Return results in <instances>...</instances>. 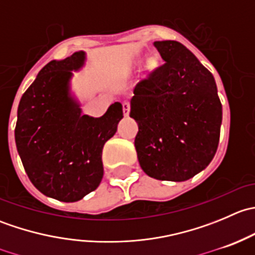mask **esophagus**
I'll return each mask as SVG.
<instances>
[{
  "mask_svg": "<svg viewBox=\"0 0 255 255\" xmlns=\"http://www.w3.org/2000/svg\"><path fill=\"white\" fill-rule=\"evenodd\" d=\"M122 107H123V115H125L126 117H127V116L129 115V110H130L129 102H123Z\"/></svg>",
  "mask_w": 255,
  "mask_h": 255,
  "instance_id": "1",
  "label": "esophagus"
}]
</instances>
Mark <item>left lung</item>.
Masks as SVG:
<instances>
[{"label": "left lung", "mask_w": 255, "mask_h": 255, "mask_svg": "<svg viewBox=\"0 0 255 255\" xmlns=\"http://www.w3.org/2000/svg\"><path fill=\"white\" fill-rule=\"evenodd\" d=\"M165 63L134 87L129 116L144 173L185 181L211 163L220 142L222 105L213 75L185 45L154 42Z\"/></svg>", "instance_id": "left-lung-1"}]
</instances>
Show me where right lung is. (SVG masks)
<instances>
[{
    "label": "right lung",
    "mask_w": 255,
    "mask_h": 255,
    "mask_svg": "<svg viewBox=\"0 0 255 255\" xmlns=\"http://www.w3.org/2000/svg\"><path fill=\"white\" fill-rule=\"evenodd\" d=\"M85 60V51L51 60L18 105L14 139L25 173L42 194L63 202L79 201L97 189L104 176L102 149L123 118L120 102L102 117L81 113L70 80Z\"/></svg>",
    "instance_id": "add662e5"
}]
</instances>
